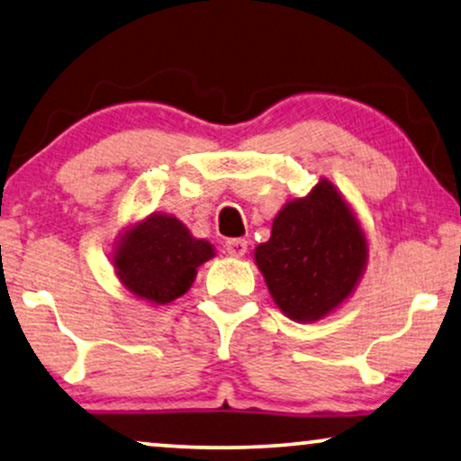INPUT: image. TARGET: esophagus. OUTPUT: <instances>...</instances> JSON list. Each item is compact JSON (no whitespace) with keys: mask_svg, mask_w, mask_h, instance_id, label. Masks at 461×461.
Masks as SVG:
<instances>
[{"mask_svg":"<svg viewBox=\"0 0 461 461\" xmlns=\"http://www.w3.org/2000/svg\"><path fill=\"white\" fill-rule=\"evenodd\" d=\"M224 249L226 254L232 258H243L248 254V241H245V239H229V241L224 243Z\"/></svg>","mask_w":461,"mask_h":461,"instance_id":"1","label":"esophagus"}]
</instances>
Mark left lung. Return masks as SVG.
Instances as JSON below:
<instances>
[{
	"mask_svg": "<svg viewBox=\"0 0 461 461\" xmlns=\"http://www.w3.org/2000/svg\"><path fill=\"white\" fill-rule=\"evenodd\" d=\"M367 237L330 180L281 207L267 243L254 251L275 304L298 323L336 311L367 267Z\"/></svg>",
	"mask_w": 461,
	"mask_h": 461,
	"instance_id": "left-lung-1",
	"label": "left lung"
}]
</instances>
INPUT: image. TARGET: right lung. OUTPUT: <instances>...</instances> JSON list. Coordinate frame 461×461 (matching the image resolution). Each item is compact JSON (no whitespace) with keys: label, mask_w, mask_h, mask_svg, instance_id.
Returning a JSON list of instances; mask_svg holds the SVG:
<instances>
[{"label":"right lung","mask_w":461,"mask_h":461,"mask_svg":"<svg viewBox=\"0 0 461 461\" xmlns=\"http://www.w3.org/2000/svg\"><path fill=\"white\" fill-rule=\"evenodd\" d=\"M213 256V245L193 237L178 218L150 213L119 235L113 267L130 294L163 306L185 295L197 268Z\"/></svg>","instance_id":"add662e5"}]
</instances>
